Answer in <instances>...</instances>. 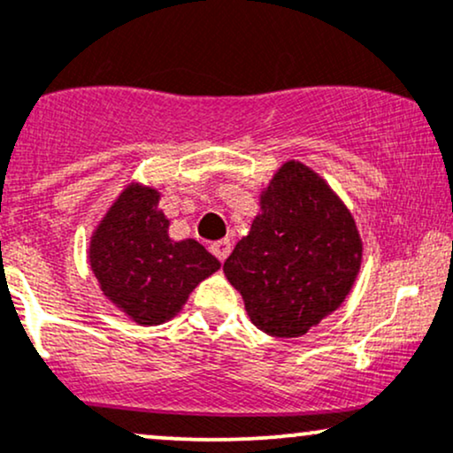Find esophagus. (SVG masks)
I'll return each mask as SVG.
<instances>
[{"mask_svg": "<svg viewBox=\"0 0 453 453\" xmlns=\"http://www.w3.org/2000/svg\"><path fill=\"white\" fill-rule=\"evenodd\" d=\"M211 251H212V256L219 259V262H226V257L230 256V251H232V242L227 241V238H221V241L211 244Z\"/></svg>", "mask_w": 453, "mask_h": 453, "instance_id": "esophagus-1", "label": "esophagus"}]
</instances>
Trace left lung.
<instances>
[{
  "instance_id": "8db88e82",
  "label": "left lung",
  "mask_w": 453,
  "mask_h": 453,
  "mask_svg": "<svg viewBox=\"0 0 453 453\" xmlns=\"http://www.w3.org/2000/svg\"><path fill=\"white\" fill-rule=\"evenodd\" d=\"M223 273L259 330L289 339L341 306L357 277L362 241L351 212L313 170L288 161Z\"/></svg>"
}]
</instances>
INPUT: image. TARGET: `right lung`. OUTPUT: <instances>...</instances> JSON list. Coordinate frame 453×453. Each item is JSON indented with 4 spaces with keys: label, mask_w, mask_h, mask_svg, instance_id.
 <instances>
[{
    "label": "right lung",
    "mask_w": 453,
    "mask_h": 453,
    "mask_svg": "<svg viewBox=\"0 0 453 453\" xmlns=\"http://www.w3.org/2000/svg\"><path fill=\"white\" fill-rule=\"evenodd\" d=\"M157 204V191L129 185L97 226L89 251L102 292L142 326L174 317L196 285L221 266L194 238L170 241V221Z\"/></svg>",
    "instance_id": "right-lung-1"
}]
</instances>
